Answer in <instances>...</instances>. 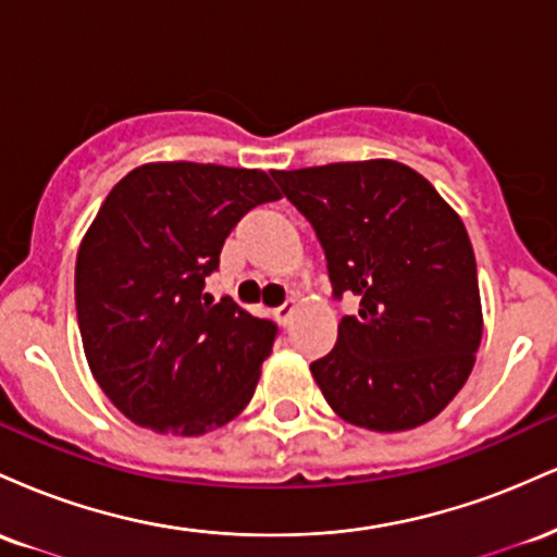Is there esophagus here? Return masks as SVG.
I'll return each mask as SVG.
<instances>
[{
	"instance_id": "esophagus-1",
	"label": "esophagus",
	"mask_w": 557,
	"mask_h": 557,
	"mask_svg": "<svg viewBox=\"0 0 557 557\" xmlns=\"http://www.w3.org/2000/svg\"><path fill=\"white\" fill-rule=\"evenodd\" d=\"M293 311H296V298H287L283 306H277V309H274V319H277L280 324H287L290 322Z\"/></svg>"
}]
</instances>
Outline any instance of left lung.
<instances>
[{"instance_id":"1","label":"left lung","mask_w":557,"mask_h":557,"mask_svg":"<svg viewBox=\"0 0 557 557\" xmlns=\"http://www.w3.org/2000/svg\"><path fill=\"white\" fill-rule=\"evenodd\" d=\"M359 311L311 363L337 417L372 432L426 424L466 385L482 343L476 259L461 216L393 159L272 170Z\"/></svg>"}]
</instances>
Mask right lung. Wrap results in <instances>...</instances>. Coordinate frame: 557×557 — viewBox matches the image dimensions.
<instances>
[{
    "label": "right lung",
    "instance_id": "obj_1",
    "mask_svg": "<svg viewBox=\"0 0 557 557\" xmlns=\"http://www.w3.org/2000/svg\"><path fill=\"white\" fill-rule=\"evenodd\" d=\"M280 190L261 170L140 164L110 190L75 261V311L91 374L133 424L194 437L235 419L257 389L277 324L203 277L240 216Z\"/></svg>",
    "mask_w": 557,
    "mask_h": 557
}]
</instances>
